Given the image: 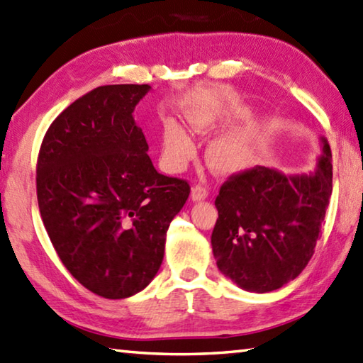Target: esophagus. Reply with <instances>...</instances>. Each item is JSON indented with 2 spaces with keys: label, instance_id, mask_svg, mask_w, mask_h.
Masks as SVG:
<instances>
[{
  "label": "esophagus",
  "instance_id": "34e87169",
  "mask_svg": "<svg viewBox=\"0 0 363 363\" xmlns=\"http://www.w3.org/2000/svg\"><path fill=\"white\" fill-rule=\"evenodd\" d=\"M190 196H191V201H203V200H206V198H208V189L198 184V186L191 189Z\"/></svg>",
  "mask_w": 363,
  "mask_h": 363
}]
</instances>
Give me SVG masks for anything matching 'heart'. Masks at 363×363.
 I'll return each instance as SVG.
<instances>
[{
	"mask_svg": "<svg viewBox=\"0 0 363 363\" xmlns=\"http://www.w3.org/2000/svg\"><path fill=\"white\" fill-rule=\"evenodd\" d=\"M191 129L204 133L214 129L217 118L212 113L194 110L187 115ZM195 146L186 130L176 123L167 121L163 127V157L172 169H181L191 159ZM261 152L259 135L252 130H238L225 133L212 141L208 149L211 168L220 174H236L252 168Z\"/></svg>",
	"mask_w": 363,
	"mask_h": 363,
	"instance_id": "b5f03b06",
	"label": "heart"
}]
</instances>
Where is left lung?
Listing matches in <instances>:
<instances>
[{
	"mask_svg": "<svg viewBox=\"0 0 363 363\" xmlns=\"http://www.w3.org/2000/svg\"><path fill=\"white\" fill-rule=\"evenodd\" d=\"M310 173L288 174L255 167L231 176L216 200L211 244L217 267L250 293H269L294 280L310 258L332 195V152Z\"/></svg>",
	"mask_w": 363,
	"mask_h": 363,
	"instance_id": "1",
	"label": "left lung"
}]
</instances>
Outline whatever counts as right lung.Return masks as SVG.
Masks as SVG:
<instances>
[{"mask_svg":"<svg viewBox=\"0 0 363 363\" xmlns=\"http://www.w3.org/2000/svg\"><path fill=\"white\" fill-rule=\"evenodd\" d=\"M149 84H106L70 104L42 141L38 201L62 264L106 299H125L157 275L167 231L190 186L160 174L133 110Z\"/></svg>","mask_w":363,"mask_h":363,"instance_id":"obj_1","label":"right lung"}]
</instances>
